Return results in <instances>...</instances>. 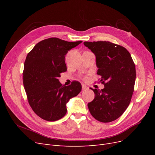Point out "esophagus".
I'll use <instances>...</instances> for the list:
<instances>
[{
    "label": "esophagus",
    "instance_id": "1",
    "mask_svg": "<svg viewBox=\"0 0 155 155\" xmlns=\"http://www.w3.org/2000/svg\"><path fill=\"white\" fill-rule=\"evenodd\" d=\"M88 88H87V87H86L85 85H83V84H82V90L83 91H85V90H87Z\"/></svg>",
    "mask_w": 155,
    "mask_h": 155
}]
</instances>
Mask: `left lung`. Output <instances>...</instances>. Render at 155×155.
<instances>
[{"label":"left lung","mask_w":155,"mask_h":155,"mask_svg":"<svg viewBox=\"0 0 155 155\" xmlns=\"http://www.w3.org/2000/svg\"><path fill=\"white\" fill-rule=\"evenodd\" d=\"M96 56L97 74L105 88L91 89L94 99L88 104L92 116L108 123L118 119L128 107L134 92L135 64L129 51L123 46L109 41L84 42Z\"/></svg>","instance_id":"1"}]
</instances>
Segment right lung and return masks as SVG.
Wrapping results in <instances>:
<instances>
[{"label": "right lung", "mask_w": 155, "mask_h": 155, "mask_svg": "<svg viewBox=\"0 0 155 155\" xmlns=\"http://www.w3.org/2000/svg\"><path fill=\"white\" fill-rule=\"evenodd\" d=\"M81 43L51 37L39 42L28 54L23 85L32 110L42 119L54 121L62 118L67 113L68 101L81 92L79 82L64 86L58 78L67 71L65 55Z\"/></svg>", "instance_id": "right-lung-1"}]
</instances>
